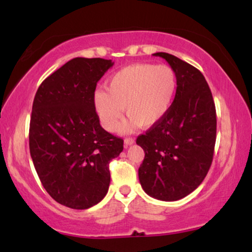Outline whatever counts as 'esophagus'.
<instances>
[{
    "mask_svg": "<svg viewBox=\"0 0 252 252\" xmlns=\"http://www.w3.org/2000/svg\"><path fill=\"white\" fill-rule=\"evenodd\" d=\"M124 143H125L126 147H128L130 144L134 143V139H132V137H126V139L124 140Z\"/></svg>",
    "mask_w": 252,
    "mask_h": 252,
    "instance_id": "34e87169",
    "label": "esophagus"
}]
</instances>
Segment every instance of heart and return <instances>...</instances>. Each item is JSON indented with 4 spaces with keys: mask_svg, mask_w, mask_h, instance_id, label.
<instances>
[{
    "mask_svg": "<svg viewBox=\"0 0 252 252\" xmlns=\"http://www.w3.org/2000/svg\"><path fill=\"white\" fill-rule=\"evenodd\" d=\"M178 88L174 70L167 65L136 63L120 68L94 94V108L102 126L116 132L123 109L129 117L124 129L149 128L166 116Z\"/></svg>",
    "mask_w": 252,
    "mask_h": 252,
    "instance_id": "heart-1",
    "label": "heart"
}]
</instances>
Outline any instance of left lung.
Returning a JSON list of instances; mask_svg holds the SVG:
<instances>
[{
  "mask_svg": "<svg viewBox=\"0 0 252 252\" xmlns=\"http://www.w3.org/2000/svg\"><path fill=\"white\" fill-rule=\"evenodd\" d=\"M154 56L173 68L178 88L166 116L137 136L144 150L139 180L151 197L172 202L194 191L208 174L216 144V106L197 68L167 53Z\"/></svg>",
  "mask_w": 252,
  "mask_h": 252,
  "instance_id": "1",
  "label": "left lung"
}]
</instances>
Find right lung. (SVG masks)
I'll use <instances>...</instances> for the list:
<instances>
[{
    "instance_id": "1",
    "label": "right lung",
    "mask_w": 252,
    "mask_h": 252,
    "mask_svg": "<svg viewBox=\"0 0 252 252\" xmlns=\"http://www.w3.org/2000/svg\"><path fill=\"white\" fill-rule=\"evenodd\" d=\"M111 60L77 57L46 78L33 101L30 153L40 181L62 205L85 210L101 202L109 164L124 141L99 125L94 108L97 81Z\"/></svg>"
}]
</instances>
